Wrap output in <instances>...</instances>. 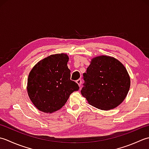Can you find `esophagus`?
I'll return each instance as SVG.
<instances>
[{"label": "esophagus", "mask_w": 149, "mask_h": 149, "mask_svg": "<svg viewBox=\"0 0 149 149\" xmlns=\"http://www.w3.org/2000/svg\"><path fill=\"white\" fill-rule=\"evenodd\" d=\"M77 83L78 84V85L79 86H81V79H78V80H77Z\"/></svg>", "instance_id": "1"}]
</instances>
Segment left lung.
<instances>
[{
  "label": "left lung",
  "mask_w": 149,
  "mask_h": 149,
  "mask_svg": "<svg viewBox=\"0 0 149 149\" xmlns=\"http://www.w3.org/2000/svg\"><path fill=\"white\" fill-rule=\"evenodd\" d=\"M81 94L90 105L101 110L118 107L128 94L130 79L126 68L114 57L93 58L84 73Z\"/></svg>",
  "instance_id": "obj_1"
}]
</instances>
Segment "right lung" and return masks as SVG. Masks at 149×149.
<instances>
[{"label": "right lung", "instance_id": "right-lung-1", "mask_svg": "<svg viewBox=\"0 0 149 149\" xmlns=\"http://www.w3.org/2000/svg\"><path fill=\"white\" fill-rule=\"evenodd\" d=\"M69 56L54 54L41 60L30 71L27 91L30 100L39 111L52 113L61 109L78 85L71 80L68 67Z\"/></svg>", "mask_w": 149, "mask_h": 149}]
</instances>
